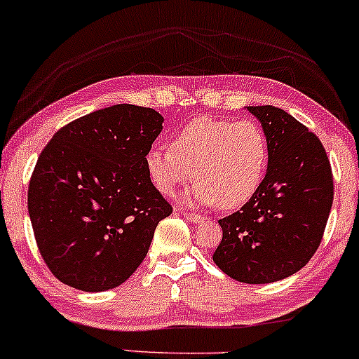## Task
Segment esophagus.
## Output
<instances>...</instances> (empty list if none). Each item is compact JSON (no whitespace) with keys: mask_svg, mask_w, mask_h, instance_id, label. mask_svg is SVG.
Returning <instances> with one entry per match:
<instances>
[{"mask_svg":"<svg viewBox=\"0 0 359 359\" xmlns=\"http://www.w3.org/2000/svg\"><path fill=\"white\" fill-rule=\"evenodd\" d=\"M184 219L190 220V222H201V220L205 219L203 215H200V213H195V212H183Z\"/></svg>","mask_w":359,"mask_h":359,"instance_id":"1","label":"esophagus"}]
</instances>
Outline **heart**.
<instances>
[{
	"label": "heart",
	"mask_w": 359,
	"mask_h": 359,
	"mask_svg": "<svg viewBox=\"0 0 359 359\" xmlns=\"http://www.w3.org/2000/svg\"><path fill=\"white\" fill-rule=\"evenodd\" d=\"M268 137L252 120L198 116L172 137L171 147L154 146L146 156L152 184L164 195H175L195 178L187 200L233 210L248 203L266 178Z\"/></svg>",
	"instance_id": "heart-1"
}]
</instances>
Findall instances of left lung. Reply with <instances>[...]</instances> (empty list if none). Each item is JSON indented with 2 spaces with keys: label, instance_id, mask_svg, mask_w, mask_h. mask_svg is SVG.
<instances>
[{
  "label": "left lung",
  "instance_id": "8db88e82",
  "mask_svg": "<svg viewBox=\"0 0 359 359\" xmlns=\"http://www.w3.org/2000/svg\"><path fill=\"white\" fill-rule=\"evenodd\" d=\"M269 144L266 178L239 212L219 220L222 241L213 261L243 283L283 280L319 249L334 200L325 149L313 132L281 108L248 107Z\"/></svg>",
  "mask_w": 359,
  "mask_h": 359
}]
</instances>
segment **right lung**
I'll return each mask as SVG.
<instances>
[{"mask_svg": "<svg viewBox=\"0 0 359 359\" xmlns=\"http://www.w3.org/2000/svg\"><path fill=\"white\" fill-rule=\"evenodd\" d=\"M163 130L147 107L114 104L59 128L28 183V213L43 263L83 292L122 285L139 268L158 224L172 213L146 156Z\"/></svg>", "mask_w": 359, "mask_h": 359, "instance_id": "add662e5", "label": "right lung"}]
</instances>
